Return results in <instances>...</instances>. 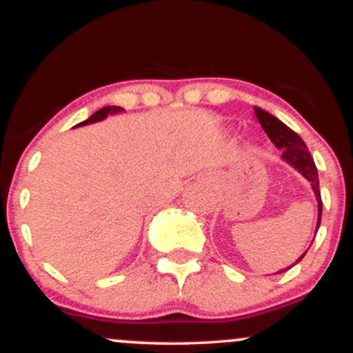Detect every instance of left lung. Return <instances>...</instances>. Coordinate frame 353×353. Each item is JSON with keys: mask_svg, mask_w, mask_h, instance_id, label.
I'll return each mask as SVG.
<instances>
[{"mask_svg": "<svg viewBox=\"0 0 353 353\" xmlns=\"http://www.w3.org/2000/svg\"><path fill=\"white\" fill-rule=\"evenodd\" d=\"M254 112H255V116H257V119H259V123H261L262 129L265 131V134L269 136V139L275 144V148L281 149L282 159L285 161L287 164L292 165L294 169H297V171L301 172L307 181L310 182L312 190H314L315 197H317L319 219H317V229H315V230H319L320 221H322V197H320L319 172H317V168H315L314 157H312L309 149H307L305 143H303V141L301 139V136H299L297 132H294L292 129L289 128V125H285L282 123V121H279L277 117L269 114V112L264 111V109H261V108H254ZM305 254L307 252H303L301 257L295 261V264H299V262L302 261L303 255H305ZM294 265H290V267H294ZM290 267H289V269H290ZM285 270L287 269H283L277 274L285 272Z\"/></svg>", "mask_w": 353, "mask_h": 353, "instance_id": "obj_1", "label": "left lung"}]
</instances>
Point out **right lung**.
Here are the masks:
<instances>
[{"label":"right lung","mask_w":353,"mask_h":353,"mask_svg":"<svg viewBox=\"0 0 353 353\" xmlns=\"http://www.w3.org/2000/svg\"><path fill=\"white\" fill-rule=\"evenodd\" d=\"M121 111H124V109L119 108V106H106V108L99 109V111H96L91 117H88L86 121H83V123H79V124H76V125H86V124L98 123V121L106 119L109 114H116V112H121ZM76 125H74V128H76Z\"/></svg>","instance_id":"1"}]
</instances>
